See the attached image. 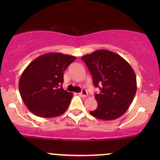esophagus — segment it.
Here are the masks:
<instances>
[{"label": "esophagus", "instance_id": "esophagus-1", "mask_svg": "<svg viewBox=\"0 0 160 160\" xmlns=\"http://www.w3.org/2000/svg\"><path fill=\"white\" fill-rule=\"evenodd\" d=\"M79 95L81 96V97H83V98H85V97H87V95H88V93L87 92V90H82V92H80L79 93Z\"/></svg>", "mask_w": 160, "mask_h": 160}]
</instances>
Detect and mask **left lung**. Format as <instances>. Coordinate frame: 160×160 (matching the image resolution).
<instances>
[{
	"mask_svg": "<svg viewBox=\"0 0 160 160\" xmlns=\"http://www.w3.org/2000/svg\"><path fill=\"white\" fill-rule=\"evenodd\" d=\"M91 73L98 107L90 111L102 120L116 119L128 111L137 90L136 76L129 63L120 55L98 49L82 58Z\"/></svg>",
	"mask_w": 160,
	"mask_h": 160,
	"instance_id": "obj_1",
	"label": "left lung"
}]
</instances>
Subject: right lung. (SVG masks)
Masks as SVG:
<instances>
[{"mask_svg": "<svg viewBox=\"0 0 160 160\" xmlns=\"http://www.w3.org/2000/svg\"><path fill=\"white\" fill-rule=\"evenodd\" d=\"M76 57L48 53L35 58L25 68L19 80L21 97L29 111L42 118L62 114L73 94L63 90V73Z\"/></svg>", "mask_w": 160, "mask_h": 160, "instance_id": "add662e5", "label": "right lung"}]
</instances>
